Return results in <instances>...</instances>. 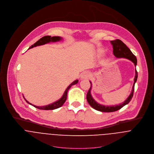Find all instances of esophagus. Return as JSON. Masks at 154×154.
Instances as JSON below:
<instances>
[{
  "label": "esophagus",
  "mask_w": 154,
  "mask_h": 154,
  "mask_svg": "<svg viewBox=\"0 0 154 154\" xmlns=\"http://www.w3.org/2000/svg\"><path fill=\"white\" fill-rule=\"evenodd\" d=\"M90 76H91V75H90V72H85L82 74V75L81 76V79H87L90 77Z\"/></svg>",
  "instance_id": "34e87169"
}]
</instances>
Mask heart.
<instances>
[{
  "mask_svg": "<svg viewBox=\"0 0 154 154\" xmlns=\"http://www.w3.org/2000/svg\"><path fill=\"white\" fill-rule=\"evenodd\" d=\"M102 54H103L102 52H99V56H102Z\"/></svg>",
  "mask_w": 154,
  "mask_h": 154,
  "instance_id": "obj_1",
  "label": "heart"
}]
</instances>
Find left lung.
I'll return each instance as SVG.
<instances>
[{
    "mask_svg": "<svg viewBox=\"0 0 154 154\" xmlns=\"http://www.w3.org/2000/svg\"><path fill=\"white\" fill-rule=\"evenodd\" d=\"M110 42H111V45H112L113 54L116 58H124L128 59V60H131L134 64L135 67H136L137 62V58H136L135 56L132 53L131 50L126 46V45L124 43H123L120 40H119V39H116L115 40L111 41ZM135 78L134 79V82L133 84L132 91H131L130 95L123 103H122L119 105H114V106H105V105H101V104L97 103V102H96L91 94V82L90 81L91 86H90V88L87 94V102H88V103L90 104V105L96 110H97V111H99L101 112H114V111H117V110L120 109V108H122L125 105H126V104H128L131 100V99L132 98L133 93H134V85H135V84L137 81V77H138V73H137L136 69L135 70Z\"/></svg>",
    "mask_w": 154,
    "mask_h": 154,
    "instance_id": "obj_1",
    "label": "left lung"
}]
</instances>
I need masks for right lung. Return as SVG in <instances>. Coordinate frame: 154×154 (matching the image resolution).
Returning a JSON list of instances; mask_svg holds the SVG:
<instances>
[{"instance_id": "obj_1", "label": "right lung", "mask_w": 154, "mask_h": 154, "mask_svg": "<svg viewBox=\"0 0 154 154\" xmlns=\"http://www.w3.org/2000/svg\"><path fill=\"white\" fill-rule=\"evenodd\" d=\"M61 40H62V38L60 37H51V36H49V35H47V36H45L43 37H42V38H40L39 40H38L36 43H35L33 45H32L29 49H31L34 47H36L37 46H41V45H45V44H47L48 43H50V42H59ZM78 82V80H75L72 83H71L69 86L68 87L66 88V90H65L63 96L61 97L60 99H59L58 100H57V102H54L53 103H51V104H49V105H46V106H35L34 105H32L31 104V103H29L28 100H26V99L24 97L25 100H26V102L34 106V107L38 108V109H44V110H52V109H57V108H58L60 107H61L63 104L64 103L66 102V99H67V91L70 88V87L73 85H75Z\"/></svg>"}]
</instances>
